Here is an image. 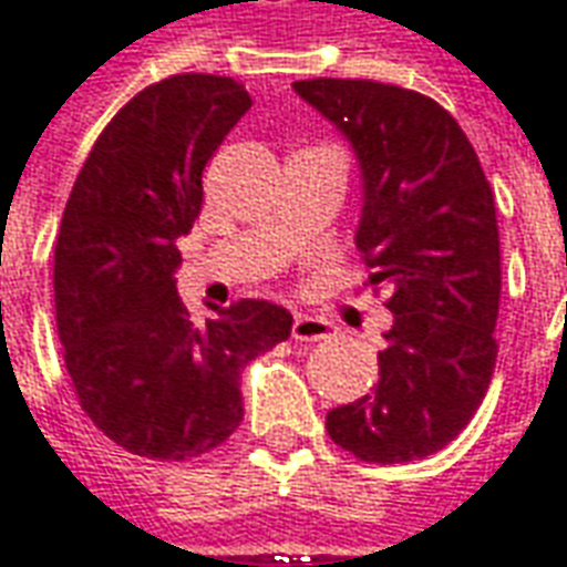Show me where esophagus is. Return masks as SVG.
<instances>
[{
    "instance_id": "esophagus-1",
    "label": "esophagus",
    "mask_w": 567,
    "mask_h": 567,
    "mask_svg": "<svg viewBox=\"0 0 567 567\" xmlns=\"http://www.w3.org/2000/svg\"><path fill=\"white\" fill-rule=\"evenodd\" d=\"M330 336H333V323L323 321V318L296 315V321H292V339L296 342H321V339H330Z\"/></svg>"
}]
</instances>
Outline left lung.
<instances>
[{
	"instance_id": "1",
	"label": "left lung",
	"mask_w": 567,
	"mask_h": 567,
	"mask_svg": "<svg viewBox=\"0 0 567 567\" xmlns=\"http://www.w3.org/2000/svg\"><path fill=\"white\" fill-rule=\"evenodd\" d=\"M292 89L358 154V252L395 315L377 389L330 410L327 432L364 463L423 460L470 425L497 364L494 190L466 132L429 95L327 76Z\"/></svg>"
}]
</instances>
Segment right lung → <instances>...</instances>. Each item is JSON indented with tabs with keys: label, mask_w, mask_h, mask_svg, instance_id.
<instances>
[{
	"label": "right lung",
	"mask_w": 567,
	"mask_h": 567,
	"mask_svg": "<svg viewBox=\"0 0 567 567\" xmlns=\"http://www.w3.org/2000/svg\"><path fill=\"white\" fill-rule=\"evenodd\" d=\"M252 107L231 76L178 73L120 107L73 182L54 240V321L85 416L128 454L182 463L244 420L240 373L292 330L287 308L240 299L190 318L178 237L203 169Z\"/></svg>",
	"instance_id": "right-lung-1"
}]
</instances>
